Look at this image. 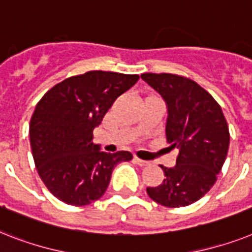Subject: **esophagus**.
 Instances as JSON below:
<instances>
[{
	"instance_id": "esophagus-1",
	"label": "esophagus",
	"mask_w": 252,
	"mask_h": 252,
	"mask_svg": "<svg viewBox=\"0 0 252 252\" xmlns=\"http://www.w3.org/2000/svg\"><path fill=\"white\" fill-rule=\"evenodd\" d=\"M134 161H136L138 165H141V167H146V165L150 164V161L142 160V159H140V158H134Z\"/></svg>"
}]
</instances>
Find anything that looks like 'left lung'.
<instances>
[{"label": "left lung", "mask_w": 252, "mask_h": 252, "mask_svg": "<svg viewBox=\"0 0 252 252\" xmlns=\"http://www.w3.org/2000/svg\"><path fill=\"white\" fill-rule=\"evenodd\" d=\"M167 106L165 138L179 149L176 165H160L164 180L147 188L149 197L165 207L189 206L216 183L229 149L228 124L221 107L195 81L172 73H142Z\"/></svg>", "instance_id": "obj_1"}]
</instances>
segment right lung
<instances>
[{
	"label": "right lung",
	"instance_id": "right-lung-1",
	"mask_svg": "<svg viewBox=\"0 0 252 252\" xmlns=\"http://www.w3.org/2000/svg\"><path fill=\"white\" fill-rule=\"evenodd\" d=\"M138 79L89 71L63 80L40 99L30 124L31 149L42 183L59 200L85 206L99 199L116 165L132 160L129 151H102L93 130Z\"/></svg>",
	"mask_w": 252,
	"mask_h": 252
}]
</instances>
